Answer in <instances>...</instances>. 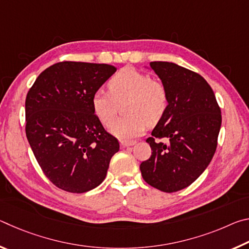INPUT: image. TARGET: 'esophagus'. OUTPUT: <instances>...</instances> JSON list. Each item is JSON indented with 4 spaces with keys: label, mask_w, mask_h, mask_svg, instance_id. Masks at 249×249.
I'll list each match as a JSON object with an SVG mask.
<instances>
[{
    "label": "esophagus",
    "mask_w": 249,
    "mask_h": 249,
    "mask_svg": "<svg viewBox=\"0 0 249 249\" xmlns=\"http://www.w3.org/2000/svg\"><path fill=\"white\" fill-rule=\"evenodd\" d=\"M136 144V141H121V147H123V148H125V147H130Z\"/></svg>",
    "instance_id": "esophagus-1"
}]
</instances>
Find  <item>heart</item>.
Masks as SVG:
<instances>
[{
    "instance_id": "heart-1",
    "label": "heart",
    "mask_w": 249,
    "mask_h": 249,
    "mask_svg": "<svg viewBox=\"0 0 249 249\" xmlns=\"http://www.w3.org/2000/svg\"><path fill=\"white\" fill-rule=\"evenodd\" d=\"M108 91L96 90L91 99L92 108L101 123L107 125L114 118L117 103L125 99L124 118L108 126L114 136L128 140L144 133L147 123L153 125L161 119L168 107L165 86L133 68H123L107 83Z\"/></svg>"
}]
</instances>
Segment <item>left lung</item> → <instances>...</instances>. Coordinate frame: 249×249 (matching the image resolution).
I'll use <instances>...</instances> for the list:
<instances>
[{"label":"left lung","mask_w":249,"mask_h":249,"mask_svg":"<svg viewBox=\"0 0 249 249\" xmlns=\"http://www.w3.org/2000/svg\"><path fill=\"white\" fill-rule=\"evenodd\" d=\"M146 68L165 86L168 107L147 138L151 156L140 168L151 187L176 192L195 182L212 160L222 124L221 109L212 88L199 73L166 61L150 62Z\"/></svg>","instance_id":"left-lung-1"}]
</instances>
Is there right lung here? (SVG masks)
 Returning <instances> with one entry per match:
<instances>
[{
	"label": "right lung",
	"instance_id": "1",
	"mask_svg": "<svg viewBox=\"0 0 249 249\" xmlns=\"http://www.w3.org/2000/svg\"><path fill=\"white\" fill-rule=\"evenodd\" d=\"M115 71L105 64L58 62L44 70L28 91L27 140L41 170L59 189L84 193L96 188L120 149L91 104L94 92Z\"/></svg>",
	"mask_w": 249,
	"mask_h": 249
}]
</instances>
